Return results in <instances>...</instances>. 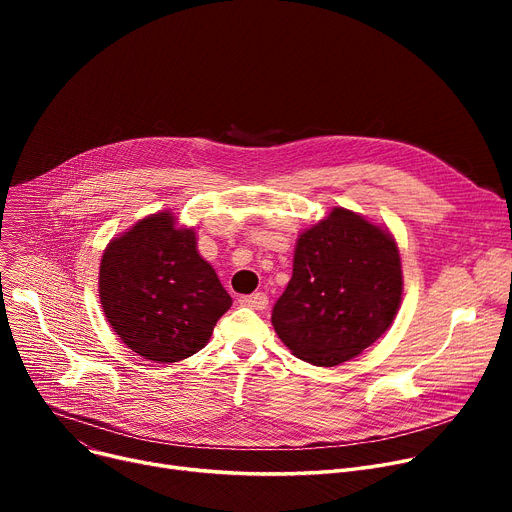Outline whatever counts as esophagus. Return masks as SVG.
Segmentation results:
<instances>
[{"label":"esophagus","instance_id":"obj_1","mask_svg":"<svg viewBox=\"0 0 512 512\" xmlns=\"http://www.w3.org/2000/svg\"><path fill=\"white\" fill-rule=\"evenodd\" d=\"M240 305L251 307V309H265L267 307V294L265 292L247 294V297H240Z\"/></svg>","mask_w":512,"mask_h":512}]
</instances>
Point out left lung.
Returning <instances> with one entry per match:
<instances>
[{
    "instance_id": "8db88e82",
    "label": "left lung",
    "mask_w": 512,
    "mask_h": 512,
    "mask_svg": "<svg viewBox=\"0 0 512 512\" xmlns=\"http://www.w3.org/2000/svg\"><path fill=\"white\" fill-rule=\"evenodd\" d=\"M400 299L402 265L392 232L334 207L299 234L292 278L272 324L294 357L334 367L361 355L392 326Z\"/></svg>"
}]
</instances>
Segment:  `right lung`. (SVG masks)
Wrapping results in <instances>:
<instances>
[{
    "mask_svg": "<svg viewBox=\"0 0 512 512\" xmlns=\"http://www.w3.org/2000/svg\"><path fill=\"white\" fill-rule=\"evenodd\" d=\"M99 299L120 340L143 359L176 363L199 353L232 299L197 251V232L157 211L107 242Z\"/></svg>",
    "mask_w": 512,
    "mask_h": 512,
    "instance_id": "right-lung-1",
    "label": "right lung"
}]
</instances>
